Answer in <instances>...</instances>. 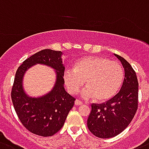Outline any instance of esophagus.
I'll return each mask as SVG.
<instances>
[{"mask_svg": "<svg viewBox=\"0 0 149 149\" xmlns=\"http://www.w3.org/2000/svg\"><path fill=\"white\" fill-rule=\"evenodd\" d=\"M82 102H80L79 100H76L75 101V105H77V106H79V105H82Z\"/></svg>", "mask_w": 149, "mask_h": 149, "instance_id": "34e87169", "label": "esophagus"}]
</instances>
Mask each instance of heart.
<instances>
[{"mask_svg": "<svg viewBox=\"0 0 149 149\" xmlns=\"http://www.w3.org/2000/svg\"><path fill=\"white\" fill-rule=\"evenodd\" d=\"M123 80L121 65L98 56L82 57L76 62L73 69H67L63 72V81L70 93H78L86 82L87 86L82 91L81 96L87 100L96 98L101 102L113 98Z\"/></svg>", "mask_w": 149, "mask_h": 149, "instance_id": "obj_1", "label": "heart"}]
</instances>
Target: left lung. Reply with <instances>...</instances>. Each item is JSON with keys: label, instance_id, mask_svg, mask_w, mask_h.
I'll use <instances>...</instances> for the list:
<instances>
[{"label": "left lung", "instance_id": "obj_1", "mask_svg": "<svg viewBox=\"0 0 149 149\" xmlns=\"http://www.w3.org/2000/svg\"><path fill=\"white\" fill-rule=\"evenodd\" d=\"M124 68L120 92L106 103L92 104L87 120L90 132L98 138L109 139L123 132L133 119L138 108L139 83L136 72L123 57L114 54Z\"/></svg>", "mask_w": 149, "mask_h": 149}]
</instances>
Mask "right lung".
<instances>
[{
  "label": "right lung",
  "instance_id": "obj_1",
  "mask_svg": "<svg viewBox=\"0 0 149 149\" xmlns=\"http://www.w3.org/2000/svg\"><path fill=\"white\" fill-rule=\"evenodd\" d=\"M61 51L42 50L23 61L16 72L11 92L13 107L22 125L38 136L47 137L58 132L63 127L76 100L64 88L65 67ZM37 64L53 68L56 79L49 92L32 97L26 93L23 79L28 69Z\"/></svg>",
  "mask_w": 149,
  "mask_h": 149
}]
</instances>
